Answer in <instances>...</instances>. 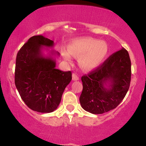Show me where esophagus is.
Wrapping results in <instances>:
<instances>
[{"label": "esophagus", "instance_id": "1", "mask_svg": "<svg viewBox=\"0 0 146 146\" xmlns=\"http://www.w3.org/2000/svg\"><path fill=\"white\" fill-rule=\"evenodd\" d=\"M72 78L73 80H79V77L78 76H77L76 73H73L72 74Z\"/></svg>", "mask_w": 146, "mask_h": 146}]
</instances>
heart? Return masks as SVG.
I'll use <instances>...</instances> for the list:
<instances>
[{
    "label": "heart",
    "mask_w": 146,
    "mask_h": 146,
    "mask_svg": "<svg viewBox=\"0 0 146 146\" xmlns=\"http://www.w3.org/2000/svg\"><path fill=\"white\" fill-rule=\"evenodd\" d=\"M69 52L80 58L81 66L85 70L98 67L107 57L108 47L104 41H98L91 38H82L73 40L68 48ZM63 58L70 62L71 56L68 51H63Z\"/></svg>",
    "instance_id": "heart-1"
}]
</instances>
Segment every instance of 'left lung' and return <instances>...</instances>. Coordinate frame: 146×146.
I'll use <instances>...</instances> for the list:
<instances>
[{
  "label": "left lung",
  "instance_id": "8db88e82",
  "mask_svg": "<svg viewBox=\"0 0 146 146\" xmlns=\"http://www.w3.org/2000/svg\"><path fill=\"white\" fill-rule=\"evenodd\" d=\"M131 67L129 53L122 48L96 70L82 76L80 102L84 110L102 114L117 108L129 90Z\"/></svg>",
  "mask_w": 146,
  "mask_h": 146
}]
</instances>
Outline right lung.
Wrapping results in <instances>:
<instances>
[{"mask_svg":"<svg viewBox=\"0 0 146 146\" xmlns=\"http://www.w3.org/2000/svg\"><path fill=\"white\" fill-rule=\"evenodd\" d=\"M54 42L42 35L29 39L17 53L15 84L27 106L39 113H51L60 104L64 90L72 79L70 71L56 69V60L51 51L49 56L42 52L43 47L53 48Z\"/></svg>","mask_w":146,"mask_h":146,"instance_id":"right-lung-1","label":"right lung"}]
</instances>
